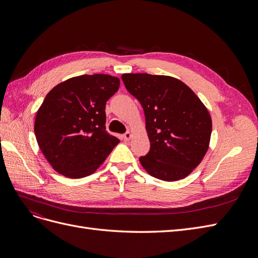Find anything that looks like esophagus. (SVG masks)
I'll return each mask as SVG.
<instances>
[{
    "label": "esophagus",
    "instance_id": "esophagus-1",
    "mask_svg": "<svg viewBox=\"0 0 258 258\" xmlns=\"http://www.w3.org/2000/svg\"><path fill=\"white\" fill-rule=\"evenodd\" d=\"M123 140H124V141H129V140L131 139V134H130V132L129 131H127L126 132V134H123Z\"/></svg>",
    "mask_w": 258,
    "mask_h": 258
}]
</instances>
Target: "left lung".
<instances>
[{
    "instance_id": "1",
    "label": "left lung",
    "mask_w": 258,
    "mask_h": 258,
    "mask_svg": "<svg viewBox=\"0 0 258 258\" xmlns=\"http://www.w3.org/2000/svg\"><path fill=\"white\" fill-rule=\"evenodd\" d=\"M127 90L141 103L151 150L142 167L162 181L190 174L209 148L212 119L205 104L177 79L147 73L122 74Z\"/></svg>"
}]
</instances>
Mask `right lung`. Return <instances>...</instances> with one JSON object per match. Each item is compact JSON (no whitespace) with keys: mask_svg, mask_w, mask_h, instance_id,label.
<instances>
[{"mask_svg":"<svg viewBox=\"0 0 258 258\" xmlns=\"http://www.w3.org/2000/svg\"><path fill=\"white\" fill-rule=\"evenodd\" d=\"M120 81L107 74L81 75L58 84L35 117L43 155L60 174L79 178L102 165L119 140L105 130V104Z\"/></svg>","mask_w":258,"mask_h":258,"instance_id":"right-lung-1","label":"right lung"}]
</instances>
